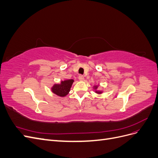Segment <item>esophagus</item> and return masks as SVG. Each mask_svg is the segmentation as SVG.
Returning a JSON list of instances; mask_svg holds the SVG:
<instances>
[{
	"label": "esophagus",
	"instance_id": "1",
	"mask_svg": "<svg viewBox=\"0 0 158 158\" xmlns=\"http://www.w3.org/2000/svg\"><path fill=\"white\" fill-rule=\"evenodd\" d=\"M78 79H79L80 81H84V77L83 76H82V75H80L78 76Z\"/></svg>",
	"mask_w": 158,
	"mask_h": 158
}]
</instances>
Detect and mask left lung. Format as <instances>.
Wrapping results in <instances>:
<instances>
[{
	"label": "left lung",
	"mask_w": 158,
	"mask_h": 158,
	"mask_svg": "<svg viewBox=\"0 0 158 158\" xmlns=\"http://www.w3.org/2000/svg\"><path fill=\"white\" fill-rule=\"evenodd\" d=\"M99 85H94L93 86V88L94 89V92L97 94H102L103 93V91L98 89Z\"/></svg>",
	"instance_id": "8db88e82"
}]
</instances>
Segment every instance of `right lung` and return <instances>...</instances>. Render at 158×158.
<instances>
[{
  "label": "right lung",
  "mask_w": 158,
  "mask_h": 158,
  "mask_svg": "<svg viewBox=\"0 0 158 158\" xmlns=\"http://www.w3.org/2000/svg\"><path fill=\"white\" fill-rule=\"evenodd\" d=\"M74 82L73 79L62 80L60 83L55 84L52 85L51 88V91L58 96L65 97L69 94Z\"/></svg>",
  "instance_id": "1"
}]
</instances>
